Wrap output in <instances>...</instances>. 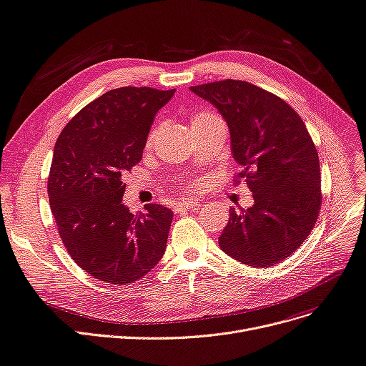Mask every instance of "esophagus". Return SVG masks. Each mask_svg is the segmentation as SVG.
Segmentation results:
<instances>
[{
    "instance_id": "obj_1",
    "label": "esophagus",
    "mask_w": 366,
    "mask_h": 366,
    "mask_svg": "<svg viewBox=\"0 0 366 366\" xmlns=\"http://www.w3.org/2000/svg\"><path fill=\"white\" fill-rule=\"evenodd\" d=\"M202 202L200 200H181L177 203V206H174V212L179 214V212H184V211H188L192 208H196V206H200Z\"/></svg>"
}]
</instances>
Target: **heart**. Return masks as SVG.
Here are the masks:
<instances>
[{"mask_svg":"<svg viewBox=\"0 0 366 366\" xmlns=\"http://www.w3.org/2000/svg\"><path fill=\"white\" fill-rule=\"evenodd\" d=\"M217 121H221L215 114L212 112H208V110H202V112H196L193 117H192V129H197V127H204V125H209V124H214ZM158 133V127L155 125L154 129L149 132L148 137H147V145L151 147L152 142L155 139Z\"/></svg>","mask_w":366,"mask_h":366,"instance_id":"1","label":"heart"}]
</instances>
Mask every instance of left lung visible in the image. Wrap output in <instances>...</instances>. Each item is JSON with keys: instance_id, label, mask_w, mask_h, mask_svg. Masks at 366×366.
Returning a JSON list of instances; mask_svg holds the SVG:
<instances>
[{"instance_id": "1", "label": "left lung", "mask_w": 366, "mask_h": 366, "mask_svg": "<svg viewBox=\"0 0 366 366\" xmlns=\"http://www.w3.org/2000/svg\"><path fill=\"white\" fill-rule=\"evenodd\" d=\"M226 119L233 158L254 204L230 208L221 249L254 267L274 266L305 242L322 206L320 160L296 110L249 82L226 79L189 88Z\"/></svg>"}]
</instances>
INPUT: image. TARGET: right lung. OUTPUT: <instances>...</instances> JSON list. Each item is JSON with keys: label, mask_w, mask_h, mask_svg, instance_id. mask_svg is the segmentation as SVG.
Returning <instances> with one entry per match:
<instances>
[{"label": "right lung", "mask_w": 366, "mask_h": 366, "mask_svg": "<svg viewBox=\"0 0 366 366\" xmlns=\"http://www.w3.org/2000/svg\"><path fill=\"white\" fill-rule=\"evenodd\" d=\"M174 94L122 86L86 104L62 129L47 194L66 249L85 272L130 284L162 260L173 212L149 203L132 214L122 203V174L140 160L155 114Z\"/></svg>", "instance_id": "add662e5"}]
</instances>
